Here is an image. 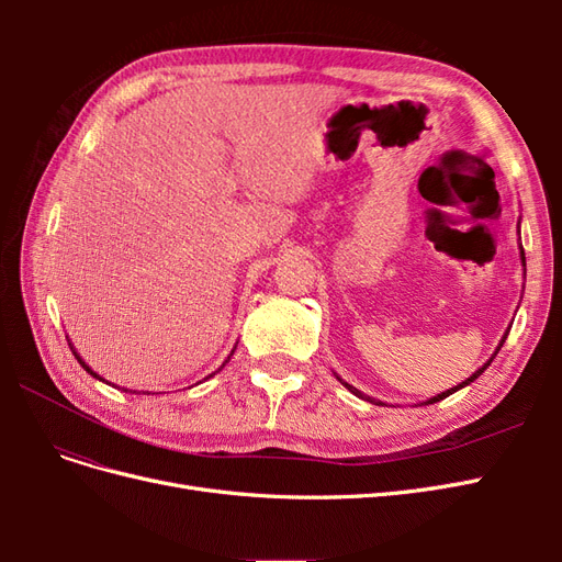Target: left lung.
<instances>
[{
	"mask_svg": "<svg viewBox=\"0 0 562 562\" xmlns=\"http://www.w3.org/2000/svg\"><path fill=\"white\" fill-rule=\"evenodd\" d=\"M520 260H522V262H525V252H522V248H520ZM506 335H508V333H506ZM506 335H504V337H502V342H499V347H497V351H495V353H492V359H495V356H497V353H499V349H502V345H504V339H506ZM492 359H490V361H487V363H485V366H483V368H479V370H475V372H473V375H471V378H469V380H464V382H462V384H457V386H452V389H448V391H443V394H438V396H434V398H429V401H427V403H424V405H429V403H438V401H443V398H448V396H450V394H454V391H457V389H462V386H467V384H471V382H473V380H479V378H481V375H483V370H485V368H487V366H490V363H492ZM335 378H337V375H335ZM337 380H339V378H337ZM339 382H342V384H345V386H347V389H349V391H351V394H356V396H359V398H366V401H372V403H380V401H375V398H370V396H366V394H361V391H359V389H356V386H351V384H347V382H345V380H339Z\"/></svg>",
	"mask_w": 562,
	"mask_h": 562,
	"instance_id": "obj_1",
	"label": "left lung"
}]
</instances>
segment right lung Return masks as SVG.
Listing matches in <instances>:
<instances>
[{
	"label": "right lung",
	"mask_w": 562,
	"mask_h": 562,
	"mask_svg": "<svg viewBox=\"0 0 562 562\" xmlns=\"http://www.w3.org/2000/svg\"><path fill=\"white\" fill-rule=\"evenodd\" d=\"M67 345H70V349H72V353H75V359H77V361H79V366H81V368H83V370H87V372H91V375H93V378H95V380H100V382H105V380H103V378H100V375H98V372H93V370H91V368H89V366H87V363H83V361H81V356H79V353H77V351H75V347H72V342H67ZM225 363H227V361H225ZM225 363H223V366H220V368H225ZM220 368H217V370H220ZM217 370H215V372H217ZM215 372H213V375H215ZM213 375H209V378H213ZM209 378H206V380H209ZM108 384H110V382H108ZM133 394H135V391H133Z\"/></svg>",
	"instance_id": "add662e5"
}]
</instances>
